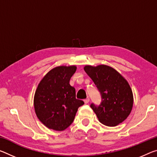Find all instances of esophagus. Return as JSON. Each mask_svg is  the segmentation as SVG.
<instances>
[{
  "label": "esophagus",
  "instance_id": "34e87169",
  "mask_svg": "<svg viewBox=\"0 0 157 157\" xmlns=\"http://www.w3.org/2000/svg\"><path fill=\"white\" fill-rule=\"evenodd\" d=\"M84 103H85V104H88L89 103V98H86V99H84Z\"/></svg>",
  "mask_w": 157,
  "mask_h": 157
}]
</instances>
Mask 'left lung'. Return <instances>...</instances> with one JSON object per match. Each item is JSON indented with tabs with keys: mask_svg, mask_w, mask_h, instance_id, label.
I'll return each mask as SVG.
<instances>
[{
	"mask_svg": "<svg viewBox=\"0 0 157 157\" xmlns=\"http://www.w3.org/2000/svg\"><path fill=\"white\" fill-rule=\"evenodd\" d=\"M84 69L101 94L100 105L91 103L90 105L100 122L108 126L122 122L130 114L133 103L128 82L108 66H86Z\"/></svg>",
	"mask_w": 157,
	"mask_h": 157,
	"instance_id": "8db88e82",
	"label": "left lung"
}]
</instances>
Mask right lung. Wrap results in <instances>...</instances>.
Instances as JSON below:
<instances>
[{"label": "right lung", "mask_w": 157, "mask_h": 157, "mask_svg": "<svg viewBox=\"0 0 157 157\" xmlns=\"http://www.w3.org/2000/svg\"><path fill=\"white\" fill-rule=\"evenodd\" d=\"M76 66H59L51 70L39 83L34 96V108L39 120L48 128L63 131L73 121L84 101L75 98L70 79Z\"/></svg>", "instance_id": "obj_1"}]
</instances>
